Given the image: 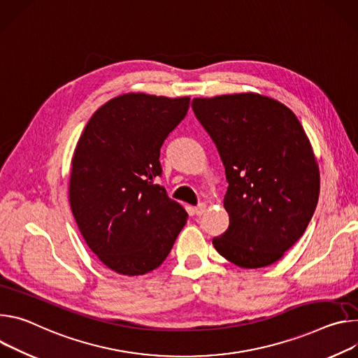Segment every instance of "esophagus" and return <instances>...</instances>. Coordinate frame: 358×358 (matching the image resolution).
Listing matches in <instances>:
<instances>
[{
    "instance_id": "obj_1",
    "label": "esophagus",
    "mask_w": 358,
    "mask_h": 358,
    "mask_svg": "<svg viewBox=\"0 0 358 358\" xmlns=\"http://www.w3.org/2000/svg\"><path fill=\"white\" fill-rule=\"evenodd\" d=\"M206 210H208V205H206V203H201V205H197V206L194 208V213H196L197 216L203 215Z\"/></svg>"
}]
</instances>
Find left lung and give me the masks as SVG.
Wrapping results in <instances>:
<instances>
[{
	"mask_svg": "<svg viewBox=\"0 0 358 358\" xmlns=\"http://www.w3.org/2000/svg\"><path fill=\"white\" fill-rule=\"evenodd\" d=\"M229 182V229L213 239L220 256L243 268L280 260L300 239L319 202L320 172L294 112L256 92L194 98Z\"/></svg>",
	"mask_w": 358,
	"mask_h": 358,
	"instance_id": "1",
	"label": "left lung"
}]
</instances>
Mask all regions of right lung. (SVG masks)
I'll list each match as a JSON object with an SVG mask.
<instances>
[{
	"label": "right lung",
	"instance_id": "obj_1",
	"mask_svg": "<svg viewBox=\"0 0 358 358\" xmlns=\"http://www.w3.org/2000/svg\"><path fill=\"white\" fill-rule=\"evenodd\" d=\"M189 96L129 92L91 116L73 156L69 205L88 248L112 271L141 275L161 266L187 220L155 185L159 153L189 109Z\"/></svg>",
	"mask_w": 358,
	"mask_h": 358
}]
</instances>
